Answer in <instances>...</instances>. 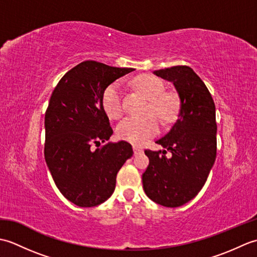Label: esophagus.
<instances>
[{
    "label": "esophagus",
    "instance_id": "obj_1",
    "mask_svg": "<svg viewBox=\"0 0 257 257\" xmlns=\"http://www.w3.org/2000/svg\"><path fill=\"white\" fill-rule=\"evenodd\" d=\"M134 152H135V155H138V154H143L144 152V150L140 148V147H138V146H134Z\"/></svg>",
    "mask_w": 257,
    "mask_h": 257
}]
</instances>
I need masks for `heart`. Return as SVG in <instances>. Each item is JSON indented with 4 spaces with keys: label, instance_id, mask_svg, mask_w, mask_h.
<instances>
[{
    "label": "heart",
    "instance_id": "1",
    "mask_svg": "<svg viewBox=\"0 0 257 257\" xmlns=\"http://www.w3.org/2000/svg\"><path fill=\"white\" fill-rule=\"evenodd\" d=\"M135 85L150 100L148 112L156 113L162 121H170L176 116L178 99L173 94L165 92L162 80L151 75H141L135 79ZM102 107L110 118L121 117L123 112L121 81H114L103 91ZM158 130L159 123L154 116L128 117L118 124L117 135L120 139L140 145L155 136Z\"/></svg>",
    "mask_w": 257,
    "mask_h": 257
}]
</instances>
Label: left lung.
I'll use <instances>...</instances> for the list:
<instances>
[{"label": "left lung", "mask_w": 257, "mask_h": 257, "mask_svg": "<svg viewBox=\"0 0 257 257\" xmlns=\"http://www.w3.org/2000/svg\"><path fill=\"white\" fill-rule=\"evenodd\" d=\"M171 81L179 97L177 121L156 143L166 150H146L149 166L143 174L146 194L156 203L177 207L198 194L216 157L215 105L209 89L189 66L155 70ZM173 154L167 158L166 150Z\"/></svg>", "instance_id": "8db88e82"}]
</instances>
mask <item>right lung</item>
<instances>
[{
    "label": "right lung",
    "instance_id": "1",
    "mask_svg": "<svg viewBox=\"0 0 257 257\" xmlns=\"http://www.w3.org/2000/svg\"><path fill=\"white\" fill-rule=\"evenodd\" d=\"M133 70L86 61L68 70L51 96L45 112V161L61 193L80 207L110 198L118 171L134 155L127 141L99 147L112 135L102 107L103 91Z\"/></svg>",
    "mask_w": 257,
    "mask_h": 257
}]
</instances>
